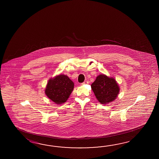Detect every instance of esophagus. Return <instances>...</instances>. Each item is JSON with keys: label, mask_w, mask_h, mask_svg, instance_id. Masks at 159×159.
Returning a JSON list of instances; mask_svg holds the SVG:
<instances>
[{"label": "esophagus", "mask_w": 159, "mask_h": 159, "mask_svg": "<svg viewBox=\"0 0 159 159\" xmlns=\"http://www.w3.org/2000/svg\"><path fill=\"white\" fill-rule=\"evenodd\" d=\"M86 84V81H84V82H83V83H82V84Z\"/></svg>", "instance_id": "1"}]
</instances>
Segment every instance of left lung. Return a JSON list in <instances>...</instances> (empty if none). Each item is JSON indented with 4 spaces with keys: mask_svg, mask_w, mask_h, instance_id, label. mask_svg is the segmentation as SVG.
<instances>
[{
    "mask_svg": "<svg viewBox=\"0 0 159 159\" xmlns=\"http://www.w3.org/2000/svg\"><path fill=\"white\" fill-rule=\"evenodd\" d=\"M91 87L95 97L103 105L115 101L120 91L119 86L115 78L103 74L97 77Z\"/></svg>",
    "mask_w": 159,
    "mask_h": 159,
    "instance_id": "obj_1",
    "label": "left lung"
}]
</instances>
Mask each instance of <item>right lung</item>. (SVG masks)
<instances>
[{"label": "right lung", "mask_w": 159, "mask_h": 159, "mask_svg": "<svg viewBox=\"0 0 159 159\" xmlns=\"http://www.w3.org/2000/svg\"><path fill=\"white\" fill-rule=\"evenodd\" d=\"M74 82L66 75H59L48 82L45 93L57 105L64 103L74 89Z\"/></svg>", "instance_id": "obj_1"}]
</instances>
